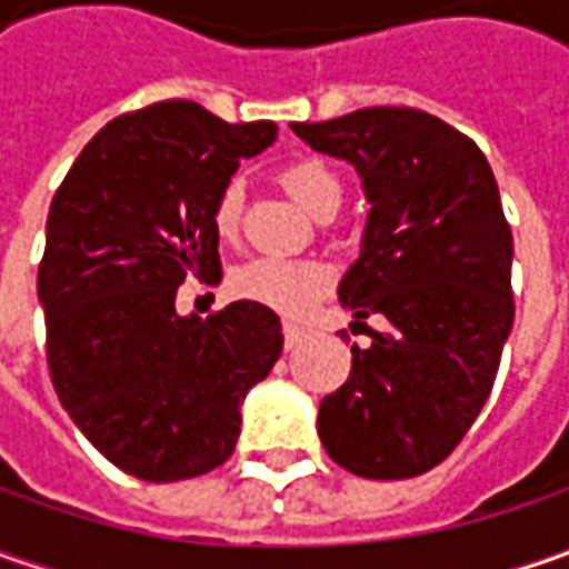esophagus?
<instances>
[{
    "instance_id": "34e87169",
    "label": "esophagus",
    "mask_w": 569,
    "mask_h": 569,
    "mask_svg": "<svg viewBox=\"0 0 569 569\" xmlns=\"http://www.w3.org/2000/svg\"><path fill=\"white\" fill-rule=\"evenodd\" d=\"M300 341H303V329L295 326V322H284V348L291 351V348H297Z\"/></svg>"
}]
</instances>
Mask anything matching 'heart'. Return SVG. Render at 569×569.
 Returning <instances> with one entry per match:
<instances>
[{"instance_id": "1", "label": "heart", "mask_w": 569, "mask_h": 569, "mask_svg": "<svg viewBox=\"0 0 569 569\" xmlns=\"http://www.w3.org/2000/svg\"><path fill=\"white\" fill-rule=\"evenodd\" d=\"M281 187L295 196L307 211L339 208L341 180L322 158H295L278 170ZM243 214V183L228 180L218 189L211 206V224L218 237H233ZM329 288V269L310 259H281V256H259L230 274V291L243 300L262 303L274 313H300Z\"/></svg>"}]
</instances>
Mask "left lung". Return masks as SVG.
I'll list each match as a JSON object with an SVG mask.
<instances>
[{"label":"left lung","instance_id":"obj_1","mask_svg":"<svg viewBox=\"0 0 569 569\" xmlns=\"http://www.w3.org/2000/svg\"><path fill=\"white\" fill-rule=\"evenodd\" d=\"M291 129L358 170L370 211L339 300L355 322H389L367 332L370 348H351L348 380L319 402V440L361 478L425 475L485 408L513 329V233L491 164L469 136L411 107Z\"/></svg>","mask_w":569,"mask_h":569}]
</instances>
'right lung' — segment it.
Returning <instances> with one entry per match:
<instances>
[{
  "instance_id": "right-lung-1",
  "label": "right lung",
  "mask_w": 569,
  "mask_h": 569,
  "mask_svg": "<svg viewBox=\"0 0 569 569\" xmlns=\"http://www.w3.org/2000/svg\"><path fill=\"white\" fill-rule=\"evenodd\" d=\"M274 136L272 120L161 100L107 122L56 189L37 272L47 363L69 418L126 475L164 485L228 462L240 405L281 358L262 303L177 313L187 274H221L218 189Z\"/></svg>"
}]
</instances>
